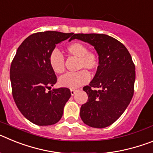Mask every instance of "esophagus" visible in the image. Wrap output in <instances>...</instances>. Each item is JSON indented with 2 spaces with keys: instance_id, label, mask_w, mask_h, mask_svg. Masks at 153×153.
Listing matches in <instances>:
<instances>
[{
  "instance_id": "1",
  "label": "esophagus",
  "mask_w": 153,
  "mask_h": 153,
  "mask_svg": "<svg viewBox=\"0 0 153 153\" xmlns=\"http://www.w3.org/2000/svg\"><path fill=\"white\" fill-rule=\"evenodd\" d=\"M76 92H77L76 90H74V89H71V90H70V93H71V95L72 96H74Z\"/></svg>"
}]
</instances>
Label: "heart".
<instances>
[{"instance_id": "1", "label": "heart", "mask_w": 153, "mask_h": 153, "mask_svg": "<svg viewBox=\"0 0 153 153\" xmlns=\"http://www.w3.org/2000/svg\"><path fill=\"white\" fill-rule=\"evenodd\" d=\"M67 51L71 56L78 58L77 69L81 70L76 73H68L62 76L59 79V84L63 87L76 89L88 83L90 75L86 70L94 71L99 65L98 56L95 53L88 51V48L85 44L79 42H74L67 47ZM49 63L53 71L60 74L64 72V57L60 51L54 49L49 56Z\"/></svg>"}]
</instances>
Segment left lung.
I'll list each match as a JSON object with an SVG mask.
<instances>
[{
	"mask_svg": "<svg viewBox=\"0 0 153 153\" xmlns=\"http://www.w3.org/2000/svg\"><path fill=\"white\" fill-rule=\"evenodd\" d=\"M74 39L91 44L99 55L95 76L89 86L83 87L88 100L81 106L80 118L89 126L105 128L121 117L132 100L136 79L135 65L126 47L112 36L76 33Z\"/></svg>",
	"mask_w": 153,
	"mask_h": 153,
	"instance_id": "left-lung-1",
	"label": "left lung"
}]
</instances>
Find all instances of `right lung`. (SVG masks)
I'll use <instances>...</instances> for the list:
<instances>
[{
    "label": "right lung",
    "instance_id": "add662e5",
    "mask_svg": "<svg viewBox=\"0 0 153 153\" xmlns=\"http://www.w3.org/2000/svg\"><path fill=\"white\" fill-rule=\"evenodd\" d=\"M74 39L73 33L38 32L23 41L13 59L10 70L12 95L25 118L38 126L56 123L71 93L68 88L50 90L56 76L49 63V56L56 44Z\"/></svg>",
    "mask_w": 153,
    "mask_h": 153
}]
</instances>
